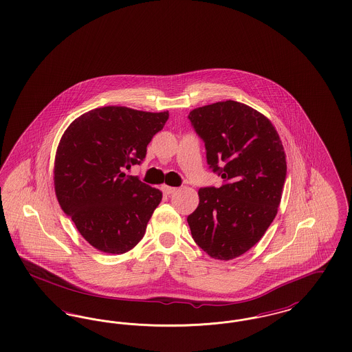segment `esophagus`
<instances>
[{"mask_svg":"<svg viewBox=\"0 0 352 352\" xmlns=\"http://www.w3.org/2000/svg\"><path fill=\"white\" fill-rule=\"evenodd\" d=\"M177 190H178L177 187H170V186H166V184H164V186H162V191H164L166 195L174 194Z\"/></svg>","mask_w":352,"mask_h":352,"instance_id":"esophagus-1","label":"esophagus"}]
</instances>
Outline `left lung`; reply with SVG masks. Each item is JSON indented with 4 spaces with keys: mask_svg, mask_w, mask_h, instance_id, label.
Here are the masks:
<instances>
[{
    "mask_svg": "<svg viewBox=\"0 0 352 352\" xmlns=\"http://www.w3.org/2000/svg\"><path fill=\"white\" fill-rule=\"evenodd\" d=\"M188 119L224 184L199 190L187 223L199 248L230 261L252 249L278 213L287 175L284 148L263 113L236 100L197 107Z\"/></svg>",
    "mask_w": 352,
    "mask_h": 352,
    "instance_id": "8db88e82",
    "label": "left lung"
}]
</instances>
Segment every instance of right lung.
<instances>
[{
	"label": "right lung",
	"mask_w": 352,
	"mask_h": 352,
	"mask_svg": "<svg viewBox=\"0 0 352 352\" xmlns=\"http://www.w3.org/2000/svg\"><path fill=\"white\" fill-rule=\"evenodd\" d=\"M169 111L122 106L78 116L57 146L54 182L58 204L81 236L103 253L123 254L145 234L162 192L126 170L140 164Z\"/></svg>",
	"instance_id": "1"
}]
</instances>
